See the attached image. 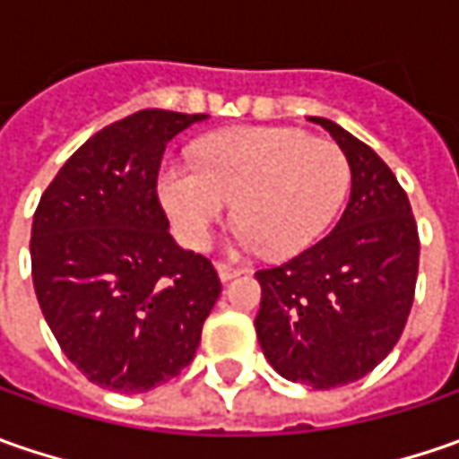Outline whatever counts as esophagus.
<instances>
[{"label":"esophagus","instance_id":"obj_1","mask_svg":"<svg viewBox=\"0 0 459 459\" xmlns=\"http://www.w3.org/2000/svg\"><path fill=\"white\" fill-rule=\"evenodd\" d=\"M217 273H220L221 281L227 283V281L238 278V275H242L245 271H242V268H235V265H227V263H220V265H217Z\"/></svg>","mask_w":459,"mask_h":459}]
</instances>
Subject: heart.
<instances>
[{
	"mask_svg": "<svg viewBox=\"0 0 459 459\" xmlns=\"http://www.w3.org/2000/svg\"><path fill=\"white\" fill-rule=\"evenodd\" d=\"M350 178V160L332 140L296 127H235L206 137L196 163L160 168L158 194L191 247L209 242L212 227L235 202L239 247L260 245L263 255L289 257L325 235Z\"/></svg>",
	"mask_w": 459,
	"mask_h": 459,
	"instance_id": "heart-1",
	"label": "heart"
}]
</instances>
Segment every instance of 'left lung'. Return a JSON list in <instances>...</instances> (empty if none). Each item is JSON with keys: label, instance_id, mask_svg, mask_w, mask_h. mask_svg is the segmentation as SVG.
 <instances>
[{"label": "left lung", "instance_id": "1", "mask_svg": "<svg viewBox=\"0 0 459 459\" xmlns=\"http://www.w3.org/2000/svg\"><path fill=\"white\" fill-rule=\"evenodd\" d=\"M308 119L344 151L352 191L325 239L257 271L255 332L275 373L326 391L368 376L398 342L414 304L419 232L406 191L378 152L332 119Z\"/></svg>", "mask_w": 459, "mask_h": 459}]
</instances>
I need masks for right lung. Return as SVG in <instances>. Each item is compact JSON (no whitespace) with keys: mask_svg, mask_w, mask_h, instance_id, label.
<instances>
[{"mask_svg":"<svg viewBox=\"0 0 459 459\" xmlns=\"http://www.w3.org/2000/svg\"><path fill=\"white\" fill-rule=\"evenodd\" d=\"M206 115L143 109L91 134L40 196L32 283L65 358L91 383L143 394L194 360L221 293L214 265L168 232L166 145Z\"/></svg>","mask_w":459,"mask_h":459,"instance_id":"add662e5","label":"right lung"}]
</instances>
